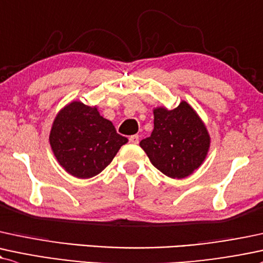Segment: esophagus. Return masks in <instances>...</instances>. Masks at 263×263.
<instances>
[{
	"mask_svg": "<svg viewBox=\"0 0 263 263\" xmlns=\"http://www.w3.org/2000/svg\"><path fill=\"white\" fill-rule=\"evenodd\" d=\"M128 141H129V143H132V144H137V143H138V141H140V137H138V135L129 136Z\"/></svg>",
	"mask_w": 263,
	"mask_h": 263,
	"instance_id": "esophagus-1",
	"label": "esophagus"
}]
</instances>
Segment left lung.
Returning a JSON list of instances; mask_svg holds the SVG:
<instances>
[{"label":"left lung","instance_id":"left-lung-1","mask_svg":"<svg viewBox=\"0 0 263 263\" xmlns=\"http://www.w3.org/2000/svg\"><path fill=\"white\" fill-rule=\"evenodd\" d=\"M211 138L204 123L186 101L174 110L154 109V129L140 142L151 163L164 175L182 179L203 163Z\"/></svg>","mask_w":263,"mask_h":263}]
</instances>
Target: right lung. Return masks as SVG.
<instances>
[{"label": "right lung", "mask_w": 263, "mask_h": 263, "mask_svg": "<svg viewBox=\"0 0 263 263\" xmlns=\"http://www.w3.org/2000/svg\"><path fill=\"white\" fill-rule=\"evenodd\" d=\"M49 140L60 165L80 179L103 172L128 141L116 132L111 121L100 116L97 107L81 101H72L59 112Z\"/></svg>", "instance_id": "1"}]
</instances>
